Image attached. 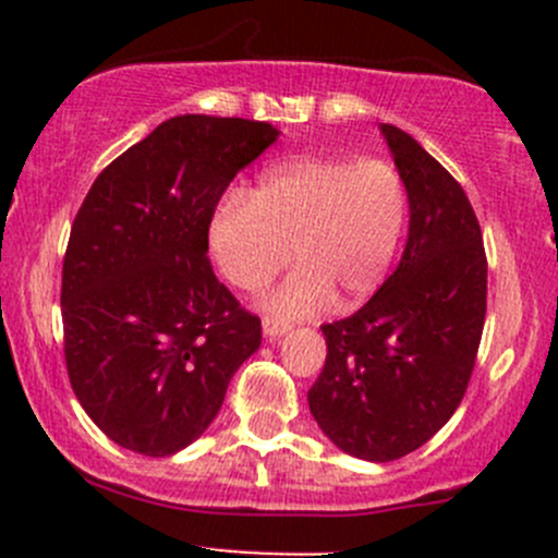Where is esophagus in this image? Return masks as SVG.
<instances>
[{
  "label": "esophagus",
  "instance_id": "34e87169",
  "mask_svg": "<svg viewBox=\"0 0 558 558\" xmlns=\"http://www.w3.org/2000/svg\"><path fill=\"white\" fill-rule=\"evenodd\" d=\"M262 329L269 340H275V337H283L286 331H291V324L283 318H272V315H267V318L262 320Z\"/></svg>",
  "mask_w": 558,
  "mask_h": 558
}]
</instances>
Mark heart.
I'll use <instances>...</instances> for the list:
<instances>
[{"instance_id": "1", "label": "heart", "mask_w": 558, "mask_h": 558, "mask_svg": "<svg viewBox=\"0 0 558 558\" xmlns=\"http://www.w3.org/2000/svg\"><path fill=\"white\" fill-rule=\"evenodd\" d=\"M408 221V189L386 159L300 156L267 167L251 194L229 191L207 223V245L232 286L262 289L300 264L262 300L264 311L313 315L359 305L384 283Z\"/></svg>"}]
</instances>
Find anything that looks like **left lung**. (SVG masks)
I'll return each instance as SVG.
<instances>
[{
    "label": "left lung",
    "instance_id": "obj_1",
    "mask_svg": "<svg viewBox=\"0 0 558 558\" xmlns=\"http://www.w3.org/2000/svg\"><path fill=\"white\" fill-rule=\"evenodd\" d=\"M408 189L399 267L351 318L324 324L326 364L307 402L320 432L364 461H393L459 408L486 320V251L464 189L418 140L380 123Z\"/></svg>",
    "mask_w": 558,
    "mask_h": 558
}]
</instances>
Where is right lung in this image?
Listing matches in <instances>:
<instances>
[{
	"label": "right lung",
	"instance_id": "add662e5",
	"mask_svg": "<svg viewBox=\"0 0 558 558\" xmlns=\"http://www.w3.org/2000/svg\"><path fill=\"white\" fill-rule=\"evenodd\" d=\"M275 140L264 121L174 116L107 165L77 210L61 272L66 373L121 448L191 446L262 345V320L213 272L207 223Z\"/></svg>",
	"mask_w": 558,
	"mask_h": 558
}]
</instances>
